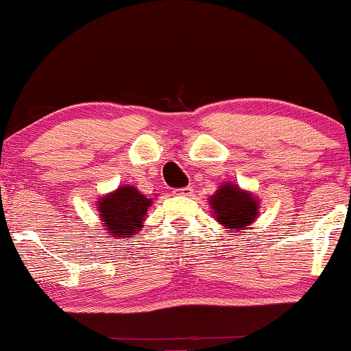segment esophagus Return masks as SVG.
<instances>
[{
    "label": "esophagus",
    "instance_id": "esophagus-1",
    "mask_svg": "<svg viewBox=\"0 0 351 351\" xmlns=\"http://www.w3.org/2000/svg\"><path fill=\"white\" fill-rule=\"evenodd\" d=\"M191 193H193L191 186H184V188L175 189V195H180V196H191Z\"/></svg>",
    "mask_w": 351,
    "mask_h": 351
}]
</instances>
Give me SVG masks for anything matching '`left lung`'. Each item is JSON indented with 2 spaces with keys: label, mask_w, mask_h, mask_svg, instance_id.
<instances>
[{
  "label": "left lung",
  "mask_w": 351,
  "mask_h": 351,
  "mask_svg": "<svg viewBox=\"0 0 351 351\" xmlns=\"http://www.w3.org/2000/svg\"><path fill=\"white\" fill-rule=\"evenodd\" d=\"M209 206L215 211L217 223L223 224L228 231H243L256 221L259 199L234 183H224L209 198Z\"/></svg>",
  "instance_id": "8db88e82"
}]
</instances>
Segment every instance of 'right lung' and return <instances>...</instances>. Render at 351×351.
<instances>
[{"mask_svg":"<svg viewBox=\"0 0 351 351\" xmlns=\"http://www.w3.org/2000/svg\"><path fill=\"white\" fill-rule=\"evenodd\" d=\"M152 198L142 195L135 186H119L114 193L100 198L97 209L108 234L115 239L130 237L143 226Z\"/></svg>","mask_w":351,"mask_h":351,"instance_id":"obj_1","label":"right lung"}]
</instances>
